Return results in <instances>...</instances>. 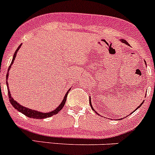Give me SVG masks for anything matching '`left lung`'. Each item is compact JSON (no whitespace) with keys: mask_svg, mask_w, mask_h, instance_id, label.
Instances as JSON below:
<instances>
[{"mask_svg":"<svg viewBox=\"0 0 155 155\" xmlns=\"http://www.w3.org/2000/svg\"><path fill=\"white\" fill-rule=\"evenodd\" d=\"M121 41H122V42H123V43H126V45H129V43H128V42H126V40H123H123H121ZM90 99H91V98H90ZM141 104H141V105H140V106H139V107H138V108H139V107H141ZM90 105H91V108H92V109H93V107H92V105H91V100H90ZM138 108H137V109H138ZM137 109H136V110H137ZM93 110H94V109H93Z\"/></svg>","mask_w":155,"mask_h":155,"instance_id":"obj_1","label":"left lung"}]
</instances>
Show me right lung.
Returning a JSON list of instances; mask_svg holds the SVG:
<instances>
[{
	"mask_svg": "<svg viewBox=\"0 0 155 155\" xmlns=\"http://www.w3.org/2000/svg\"><path fill=\"white\" fill-rule=\"evenodd\" d=\"M22 44L21 45H19V47L17 48V51H15V53H14V57H13V60L12 61H11V64H10V65L9 66V68H8V71H7V80H6V83H7V78H8V74H9V70H10V66L12 65V64L14 63V61L15 60V58H16V55H17V51H18L19 48L21 47ZM7 91H8V97H9V101H10V104H12L13 107H14V108L16 109V110H17L18 111H20V113H22L23 114H24L25 116H28V117L29 118H34V119H45V118H47V117H51V116H54V115L57 114V113H58V112L60 111V110H61V109L63 108V107H64V105L65 104V101L66 100H67V96L68 94V91L67 93H66L65 96H64V100L62 101V102H61V104H60L59 107H58V108H56L54 110H53V111L50 112V113H41V112H38V111H36V110H30V109H28L26 108V107H23V106H21L20 104H19L17 102V101H15L14 100V99L12 98V97H11V95H10V91H9V88H8V84H7Z\"/></svg>",
	"mask_w": 155,
	"mask_h": 155,
	"instance_id": "right-lung-1",
	"label": "right lung"
}]
</instances>
